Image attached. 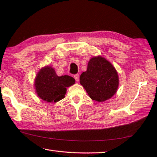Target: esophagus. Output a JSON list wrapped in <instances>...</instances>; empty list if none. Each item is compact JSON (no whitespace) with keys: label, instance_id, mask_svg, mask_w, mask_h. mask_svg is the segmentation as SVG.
<instances>
[{"label":"esophagus","instance_id":"obj_1","mask_svg":"<svg viewBox=\"0 0 157 157\" xmlns=\"http://www.w3.org/2000/svg\"><path fill=\"white\" fill-rule=\"evenodd\" d=\"M73 77H74L75 81H77V82L79 81V74H75V75H74V76H73Z\"/></svg>","mask_w":157,"mask_h":157}]
</instances>
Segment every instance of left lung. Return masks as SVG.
Listing matches in <instances>:
<instances>
[{
	"label": "left lung",
	"instance_id": "1",
	"mask_svg": "<svg viewBox=\"0 0 157 157\" xmlns=\"http://www.w3.org/2000/svg\"><path fill=\"white\" fill-rule=\"evenodd\" d=\"M80 84L91 99L105 102L114 96L119 87V76L111 63L101 56H93L87 70L79 78Z\"/></svg>",
	"mask_w": 157,
	"mask_h": 157
}]
</instances>
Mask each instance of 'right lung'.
<instances>
[{"label": "right lung", "instance_id": "add662e5", "mask_svg": "<svg viewBox=\"0 0 157 157\" xmlns=\"http://www.w3.org/2000/svg\"><path fill=\"white\" fill-rule=\"evenodd\" d=\"M69 75H56L55 70L46 65L39 70L34 79L35 91L38 97L46 102H57L65 98L67 88L75 84Z\"/></svg>", "mask_w": 157, "mask_h": 157}]
</instances>
